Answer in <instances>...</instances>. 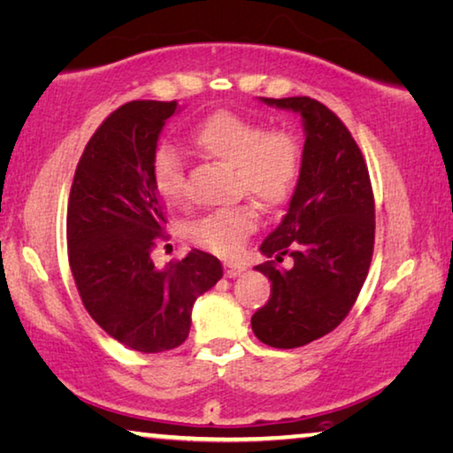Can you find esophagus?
I'll return each instance as SVG.
<instances>
[{
  "mask_svg": "<svg viewBox=\"0 0 453 453\" xmlns=\"http://www.w3.org/2000/svg\"><path fill=\"white\" fill-rule=\"evenodd\" d=\"M241 273H245V267H242L241 263H233V261L225 263V275L228 280H234V277H239Z\"/></svg>",
  "mask_w": 453,
  "mask_h": 453,
  "instance_id": "34e87169",
  "label": "esophagus"
}]
</instances>
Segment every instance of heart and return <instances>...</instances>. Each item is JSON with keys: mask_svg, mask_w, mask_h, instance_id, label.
I'll return each mask as SVG.
<instances>
[{"mask_svg": "<svg viewBox=\"0 0 453 453\" xmlns=\"http://www.w3.org/2000/svg\"><path fill=\"white\" fill-rule=\"evenodd\" d=\"M190 142L204 157L233 168V188L263 208L288 203L302 172V145L288 129H269L233 111H217L192 129ZM151 180L165 204L186 203L184 164L178 151L162 145L151 164ZM257 212L249 204L220 208L194 222V242L219 255H233L255 231Z\"/></svg>", "mask_w": 453, "mask_h": 453, "instance_id": "1", "label": "heart"}]
</instances>
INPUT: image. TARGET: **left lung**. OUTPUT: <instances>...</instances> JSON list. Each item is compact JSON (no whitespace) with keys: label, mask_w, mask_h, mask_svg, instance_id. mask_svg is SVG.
Listing matches in <instances>:
<instances>
[{"label":"left lung","mask_w":453,"mask_h":453,"mask_svg":"<svg viewBox=\"0 0 453 453\" xmlns=\"http://www.w3.org/2000/svg\"><path fill=\"white\" fill-rule=\"evenodd\" d=\"M261 101L302 117L305 143L283 220L261 242L269 302L250 318L263 344L297 348L330 334L363 289L374 249V198L365 157L346 125L310 96ZM288 254L295 261L276 265Z\"/></svg>","instance_id":"1"}]
</instances>
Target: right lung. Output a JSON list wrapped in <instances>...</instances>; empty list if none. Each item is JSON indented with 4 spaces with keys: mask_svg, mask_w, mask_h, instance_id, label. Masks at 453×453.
Returning <instances> with one entry per match:
<instances>
[{
    "mask_svg": "<svg viewBox=\"0 0 453 453\" xmlns=\"http://www.w3.org/2000/svg\"><path fill=\"white\" fill-rule=\"evenodd\" d=\"M176 111V101H131L113 111L82 151L66 211L82 303L111 338L145 354L182 344L194 302L222 277L217 257L198 249L164 269L151 261L165 222L151 164Z\"/></svg>",
    "mask_w": 453,
    "mask_h": 453,
    "instance_id": "1",
    "label": "right lung"
}]
</instances>
